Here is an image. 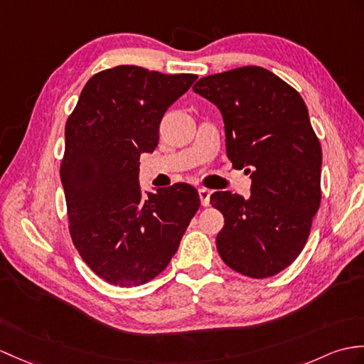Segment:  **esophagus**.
Listing matches in <instances>:
<instances>
[{"mask_svg":"<svg viewBox=\"0 0 364 364\" xmlns=\"http://www.w3.org/2000/svg\"><path fill=\"white\" fill-rule=\"evenodd\" d=\"M198 196H200V201L203 206H208L209 205V200H210V191L205 189V188H200L198 189Z\"/></svg>","mask_w":364,"mask_h":364,"instance_id":"34e87169","label":"esophagus"}]
</instances>
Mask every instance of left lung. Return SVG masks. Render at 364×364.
Wrapping results in <instances>:
<instances>
[{
	"label": "left lung",
	"instance_id": "left-lung-1",
	"mask_svg": "<svg viewBox=\"0 0 364 364\" xmlns=\"http://www.w3.org/2000/svg\"><path fill=\"white\" fill-rule=\"evenodd\" d=\"M193 92L223 116L226 155L251 178V197L217 191L225 217L217 250L250 277L274 276L299 256L321 201L323 151L299 92L260 66L200 79Z\"/></svg>",
	"mask_w": 364,
	"mask_h": 364
}]
</instances>
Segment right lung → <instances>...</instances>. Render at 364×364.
Returning a JSON list of instances; mask_svg holds the SVG:
<instances>
[{
	"mask_svg": "<svg viewBox=\"0 0 364 364\" xmlns=\"http://www.w3.org/2000/svg\"><path fill=\"white\" fill-rule=\"evenodd\" d=\"M197 80L134 65L100 71L83 87L65 127L60 178L80 257L117 287L149 282L167 267L200 208L197 189L139 186V156L159 141L167 108Z\"/></svg>",
	"mask_w": 364,
	"mask_h": 364,
	"instance_id": "right-lung-1",
	"label": "right lung"
}]
</instances>
